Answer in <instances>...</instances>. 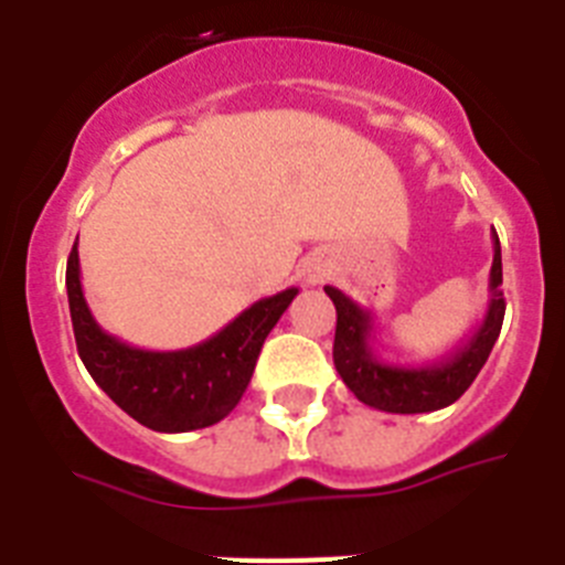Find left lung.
I'll use <instances>...</instances> for the list:
<instances>
[{"label":"left lung","mask_w":565,"mask_h":565,"mask_svg":"<svg viewBox=\"0 0 565 565\" xmlns=\"http://www.w3.org/2000/svg\"><path fill=\"white\" fill-rule=\"evenodd\" d=\"M492 271H489V306L481 326L469 333L456 351L433 364H393L384 362L373 348L371 311L356 306L348 294L326 286L337 306V337H333V364L348 391L367 407L384 413H433L450 407L476 382L489 351L503 326V271L501 243L492 234Z\"/></svg>","instance_id":"obj_1"}]
</instances>
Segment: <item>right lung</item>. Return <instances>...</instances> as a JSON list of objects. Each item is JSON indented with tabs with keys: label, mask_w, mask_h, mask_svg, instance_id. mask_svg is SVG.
Returning <instances> with one entry per match:
<instances>
[{
	"label": "right lung",
	"mask_w": 565,
	"mask_h": 565,
	"mask_svg": "<svg viewBox=\"0 0 565 565\" xmlns=\"http://www.w3.org/2000/svg\"><path fill=\"white\" fill-rule=\"evenodd\" d=\"M299 288L259 299L223 331L183 351H143L115 339L89 313L82 291L78 243L67 259V299L76 348L96 384L135 422L158 433L212 427L237 407L259 348Z\"/></svg>",
	"instance_id": "add662e5"
}]
</instances>
